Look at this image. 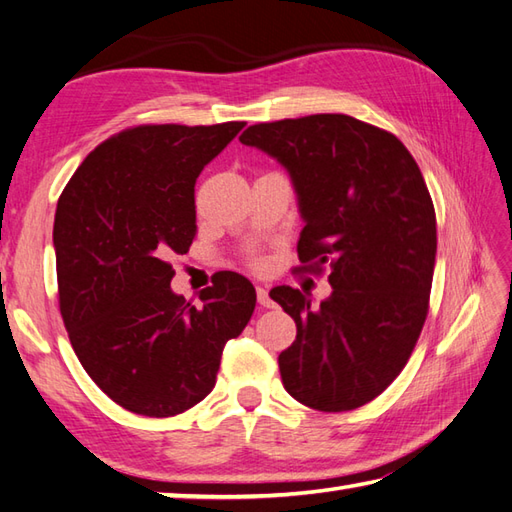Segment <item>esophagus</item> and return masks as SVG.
I'll return each instance as SVG.
<instances>
[{"label":"esophagus","mask_w":512,"mask_h":512,"mask_svg":"<svg viewBox=\"0 0 512 512\" xmlns=\"http://www.w3.org/2000/svg\"><path fill=\"white\" fill-rule=\"evenodd\" d=\"M256 298H258V305L260 307H274V300L269 298V291L267 287H256Z\"/></svg>","instance_id":"obj_1"}]
</instances>
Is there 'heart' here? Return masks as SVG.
I'll return each mask as SVG.
<instances>
[{
  "label": "heart",
  "mask_w": 512,
  "mask_h": 512,
  "mask_svg": "<svg viewBox=\"0 0 512 512\" xmlns=\"http://www.w3.org/2000/svg\"><path fill=\"white\" fill-rule=\"evenodd\" d=\"M249 263H252L254 267H263V256H258V254H254L252 258H249Z\"/></svg>",
  "instance_id": "1"
}]
</instances>
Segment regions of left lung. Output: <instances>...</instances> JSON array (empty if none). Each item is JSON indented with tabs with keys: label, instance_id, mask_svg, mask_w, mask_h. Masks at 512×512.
<instances>
[{
	"label": "left lung",
	"instance_id": "1",
	"mask_svg": "<svg viewBox=\"0 0 512 512\" xmlns=\"http://www.w3.org/2000/svg\"><path fill=\"white\" fill-rule=\"evenodd\" d=\"M241 143L291 176L305 221L298 269H331L333 291L320 307L300 289H271L298 329L278 356L280 378L316 411L358 409L398 378L429 314L437 252L429 187L395 134L349 114L256 123Z\"/></svg>",
	"mask_w": 512,
	"mask_h": 512
}]
</instances>
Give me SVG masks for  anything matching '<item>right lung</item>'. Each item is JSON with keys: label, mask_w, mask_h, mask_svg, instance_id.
<instances>
[{"label": "right lung", "mask_w": 512, "mask_h": 512, "mask_svg": "<svg viewBox=\"0 0 512 512\" xmlns=\"http://www.w3.org/2000/svg\"><path fill=\"white\" fill-rule=\"evenodd\" d=\"M243 121L137 125L92 150L61 192L52 243L59 309L81 367L123 409L172 417L214 389L256 289L221 271L203 307L176 296L170 258L196 236L194 185Z\"/></svg>", "instance_id": "right-lung-1"}]
</instances>
